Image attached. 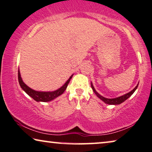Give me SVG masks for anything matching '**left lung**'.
<instances>
[{"mask_svg":"<svg viewBox=\"0 0 152 152\" xmlns=\"http://www.w3.org/2000/svg\"><path fill=\"white\" fill-rule=\"evenodd\" d=\"M138 83H139V82H138ZM138 83L137 84V86H136L132 90V91H131L130 92H128V93L124 94V95H122L121 96H118V97L113 98V99L105 98V97H104V96H103L101 95V94H99L98 92L96 91V90L94 89V88L93 86V85H92V82H91V88H92V91H94V92L95 93L96 95L97 96V97L99 98L100 99L103 101V102H105V103H107V104H109V105H118V104H121V103H123V102H124L125 100L127 99L129 97V96H131L132 94L134 92H135L136 90L137 89Z\"/></svg>","mask_w":152,"mask_h":152,"instance_id":"obj_1","label":"left lung"}]
</instances>
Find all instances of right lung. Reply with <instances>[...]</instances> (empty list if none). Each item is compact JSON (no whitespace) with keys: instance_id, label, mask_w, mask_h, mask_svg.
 Returning <instances> with one entry per match:
<instances>
[{"instance_id":"add662e5","label":"right lung","mask_w":152,"mask_h":152,"mask_svg":"<svg viewBox=\"0 0 152 152\" xmlns=\"http://www.w3.org/2000/svg\"><path fill=\"white\" fill-rule=\"evenodd\" d=\"M72 76H73V75H72L70 77L69 80L66 81V82L62 86L60 87V88H58V90H56V91L50 92L37 91L31 89L23 82L20 75V70H18V81L21 88L23 89L28 96H30L31 97L33 98L35 101H36V102H50V101L55 99L58 97V96H60L61 94H62L63 92L65 91L66 89L68 84L69 83L70 81H71V79L72 77Z\"/></svg>"}]
</instances>
